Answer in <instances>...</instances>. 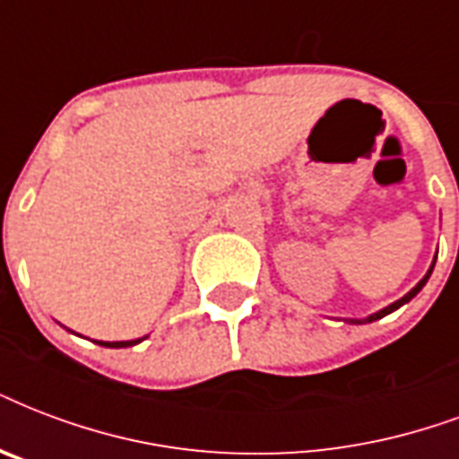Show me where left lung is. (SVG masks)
I'll return each mask as SVG.
<instances>
[{
  "label": "left lung",
  "instance_id": "8db88e82",
  "mask_svg": "<svg viewBox=\"0 0 459 459\" xmlns=\"http://www.w3.org/2000/svg\"><path fill=\"white\" fill-rule=\"evenodd\" d=\"M433 264H436V260H433ZM433 264H431V269H429V272H426L424 279H421V281H419V284H416L414 289H411V291L407 293V296H402L400 300H394L393 306H387V307H383V310H377V313L368 315V317H366V320H351V323H356V325H361V323H373V320H380V317H385V315H390V313H393V310H397V307H402V306H404V303H409V300L414 299L416 293L421 291V289H424V286H426V281H429V276H431V272H433Z\"/></svg>",
  "mask_w": 459,
  "mask_h": 459
}]
</instances>
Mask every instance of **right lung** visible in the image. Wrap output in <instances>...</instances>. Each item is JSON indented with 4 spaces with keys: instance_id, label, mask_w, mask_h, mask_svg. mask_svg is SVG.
Returning <instances> with one entry per match:
<instances>
[{
    "instance_id": "1",
    "label": "right lung",
    "mask_w": 459,
    "mask_h": 459,
    "mask_svg": "<svg viewBox=\"0 0 459 459\" xmlns=\"http://www.w3.org/2000/svg\"><path fill=\"white\" fill-rule=\"evenodd\" d=\"M142 339H129V342H96L100 346H110V349H125V346H134L139 344Z\"/></svg>"
}]
</instances>
